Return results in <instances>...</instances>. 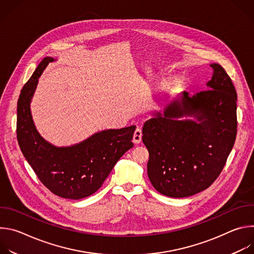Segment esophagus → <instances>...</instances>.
Here are the masks:
<instances>
[{
    "instance_id": "esophagus-1",
    "label": "esophagus",
    "mask_w": 254,
    "mask_h": 254,
    "mask_svg": "<svg viewBox=\"0 0 254 254\" xmlns=\"http://www.w3.org/2000/svg\"><path fill=\"white\" fill-rule=\"evenodd\" d=\"M141 129L139 127H136L134 132H133V136H132V141L134 143H139L141 141Z\"/></svg>"
}]
</instances>
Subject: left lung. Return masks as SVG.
Masks as SVG:
<instances>
[{
  "mask_svg": "<svg viewBox=\"0 0 254 254\" xmlns=\"http://www.w3.org/2000/svg\"><path fill=\"white\" fill-rule=\"evenodd\" d=\"M213 68L207 90L189 96L183 91L142 127L150 155L148 176L161 194L184 198L212 185L234 146L237 132V94L224 68ZM193 116L195 120H180Z\"/></svg>",
  "mask_w": 254,
  "mask_h": 254,
  "instance_id": "8db88e82",
  "label": "left lung"
}]
</instances>
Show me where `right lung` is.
I'll return each mask as SVG.
<instances>
[{"label":"right lung","mask_w":254,"mask_h":254,"mask_svg":"<svg viewBox=\"0 0 254 254\" xmlns=\"http://www.w3.org/2000/svg\"><path fill=\"white\" fill-rule=\"evenodd\" d=\"M53 57H45L23 86L17 107V138L20 149L43 185L53 194L79 200L95 193L117 162L129 149L134 126L104 129L70 147L45 140L34 125L30 103L38 78Z\"/></svg>","instance_id":"right-lung-1"}]
</instances>
